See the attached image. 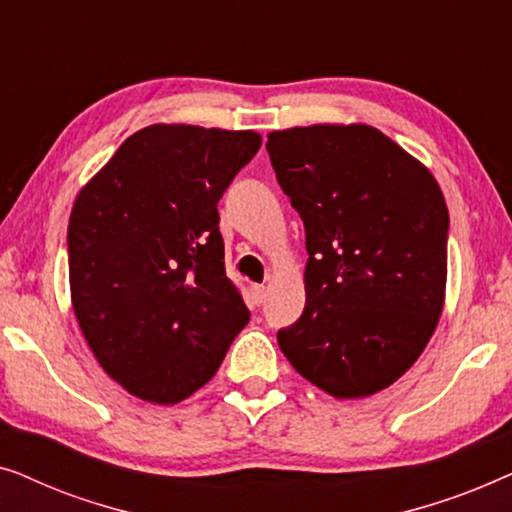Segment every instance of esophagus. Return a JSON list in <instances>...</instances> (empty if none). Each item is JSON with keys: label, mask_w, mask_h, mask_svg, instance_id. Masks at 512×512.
I'll return each instance as SVG.
<instances>
[{"label": "esophagus", "mask_w": 512, "mask_h": 512, "mask_svg": "<svg viewBox=\"0 0 512 512\" xmlns=\"http://www.w3.org/2000/svg\"><path fill=\"white\" fill-rule=\"evenodd\" d=\"M251 300H254V305L263 303V300H265V286L263 284L251 286Z\"/></svg>", "instance_id": "34e87169"}]
</instances>
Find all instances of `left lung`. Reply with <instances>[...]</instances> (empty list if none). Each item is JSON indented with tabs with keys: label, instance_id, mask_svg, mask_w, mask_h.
Wrapping results in <instances>:
<instances>
[{
	"label": "left lung",
	"instance_id": "8db88e82",
	"mask_svg": "<svg viewBox=\"0 0 512 512\" xmlns=\"http://www.w3.org/2000/svg\"><path fill=\"white\" fill-rule=\"evenodd\" d=\"M265 149L305 223V310L277 333L314 387L363 398L424 352L445 303L450 214L433 174L377 128L275 130Z\"/></svg>",
	"mask_w": 512,
	"mask_h": 512
}]
</instances>
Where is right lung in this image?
<instances>
[{
  "label": "right lung",
  "mask_w": 512,
  "mask_h": 512,
  "mask_svg": "<svg viewBox=\"0 0 512 512\" xmlns=\"http://www.w3.org/2000/svg\"><path fill=\"white\" fill-rule=\"evenodd\" d=\"M258 149L254 130L149 125L76 195L67 230L76 321L107 375L142 401L195 394L247 326L216 205Z\"/></svg>",
  "instance_id": "right-lung-1"
}]
</instances>
